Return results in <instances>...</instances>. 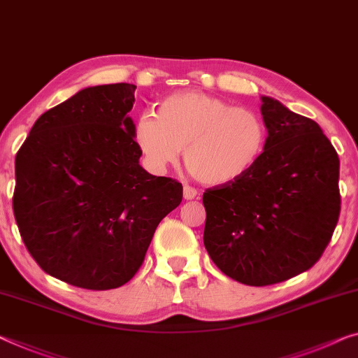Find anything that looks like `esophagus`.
<instances>
[{"mask_svg":"<svg viewBox=\"0 0 358 358\" xmlns=\"http://www.w3.org/2000/svg\"><path fill=\"white\" fill-rule=\"evenodd\" d=\"M196 196H197L196 188H193V186H189V185L183 186V197H185V199H194Z\"/></svg>","mask_w":358,"mask_h":358,"instance_id":"34e87169","label":"esophagus"}]
</instances>
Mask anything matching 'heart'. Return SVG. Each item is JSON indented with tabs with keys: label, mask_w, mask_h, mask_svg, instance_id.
Here are the masks:
<instances>
[{
	"label": "heart",
	"mask_w": 358,
	"mask_h": 358,
	"mask_svg": "<svg viewBox=\"0 0 358 358\" xmlns=\"http://www.w3.org/2000/svg\"><path fill=\"white\" fill-rule=\"evenodd\" d=\"M133 140L146 165L161 173L177 164L185 148L186 167L201 183L231 185L264 156L268 130L264 117L246 106L202 92H180L159 103L157 115L141 112Z\"/></svg>",
	"instance_id": "heart-1"
}]
</instances>
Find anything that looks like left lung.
Segmentation results:
<instances>
[{"label": "left lung", "instance_id": "1", "mask_svg": "<svg viewBox=\"0 0 358 358\" xmlns=\"http://www.w3.org/2000/svg\"><path fill=\"white\" fill-rule=\"evenodd\" d=\"M268 140L259 164L206 189L204 246L218 268L268 286L315 265L341 212L339 157L315 120L262 96Z\"/></svg>", "mask_w": 358, "mask_h": 358}]
</instances>
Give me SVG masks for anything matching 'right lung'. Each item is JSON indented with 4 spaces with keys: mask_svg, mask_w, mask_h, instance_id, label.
Masks as SVG:
<instances>
[{
    "mask_svg": "<svg viewBox=\"0 0 358 358\" xmlns=\"http://www.w3.org/2000/svg\"><path fill=\"white\" fill-rule=\"evenodd\" d=\"M135 90H80L40 115L15 156L13 209L27 250L48 275L83 289L130 281L183 199L177 180L140 165L128 117Z\"/></svg>",
    "mask_w": 358,
    "mask_h": 358,
    "instance_id": "right-lung-1",
    "label": "right lung"
}]
</instances>
